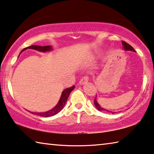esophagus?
<instances>
[{
  "instance_id": "esophagus-1",
  "label": "esophagus",
  "mask_w": 154,
  "mask_h": 154,
  "mask_svg": "<svg viewBox=\"0 0 154 154\" xmlns=\"http://www.w3.org/2000/svg\"><path fill=\"white\" fill-rule=\"evenodd\" d=\"M88 82V79L87 77H83L82 79H81L79 81V84L80 85H83V84H85V83H87Z\"/></svg>"
}]
</instances>
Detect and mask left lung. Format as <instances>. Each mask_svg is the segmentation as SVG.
<instances>
[{
    "label": "left lung",
    "instance_id": "8db88e82",
    "mask_svg": "<svg viewBox=\"0 0 154 154\" xmlns=\"http://www.w3.org/2000/svg\"><path fill=\"white\" fill-rule=\"evenodd\" d=\"M122 45H123V48H124V49L125 51H134L135 52V50L134 49V48H132L131 45H130L128 43H127L126 42H125V41H122ZM94 105H95V106L96 107V109H97L98 110H99L100 111L108 112V113H111L112 114H114V113H117V112L109 111V110H107V109L101 107L100 105L98 103L96 98L94 99Z\"/></svg>",
    "mask_w": 154,
    "mask_h": 154
}]
</instances>
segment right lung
<instances>
[{
  "instance_id": "add662e5",
  "label": "right lung",
  "mask_w": 154,
  "mask_h": 154,
  "mask_svg": "<svg viewBox=\"0 0 154 154\" xmlns=\"http://www.w3.org/2000/svg\"><path fill=\"white\" fill-rule=\"evenodd\" d=\"M27 49H35V50L39 51L41 52H46V51H51L52 50V47L51 45H48V46H38V45H31L29 47H27L26 48H24L23 50L20 52V54L22 52L26 50ZM75 85L72 86L69 88H66L64 90L62 91V95L60 96V98L58 101V103L57 105L54 106L53 109H51V110H49L48 111H45V112H41V113H36V112H30L32 114L35 115H37V116H39L41 117H50V116H55L57 113H58L62 109H63L64 106L66 104V102L68 98H69V94H71L72 90H74L75 88Z\"/></svg>"
}]
</instances>
